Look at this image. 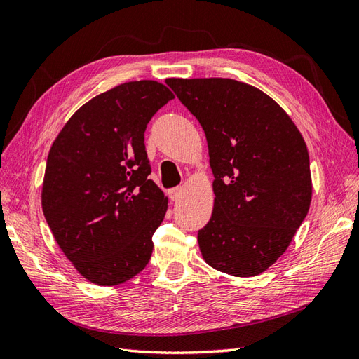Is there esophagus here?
Returning <instances> with one entry per match:
<instances>
[{
	"instance_id": "esophagus-1",
	"label": "esophagus",
	"mask_w": 359,
	"mask_h": 359,
	"mask_svg": "<svg viewBox=\"0 0 359 359\" xmlns=\"http://www.w3.org/2000/svg\"><path fill=\"white\" fill-rule=\"evenodd\" d=\"M182 193H184L182 187L170 189V190H169V198H170V201H178V199L182 196Z\"/></svg>"
}]
</instances>
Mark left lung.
Wrapping results in <instances>:
<instances>
[{
    "label": "left lung",
    "instance_id": "obj_1",
    "mask_svg": "<svg viewBox=\"0 0 359 359\" xmlns=\"http://www.w3.org/2000/svg\"><path fill=\"white\" fill-rule=\"evenodd\" d=\"M201 123L214 173L211 219L198 233L206 264L255 277L283 255L310 208L306 140L276 100L227 78L166 79Z\"/></svg>",
    "mask_w": 359,
    "mask_h": 359
}]
</instances>
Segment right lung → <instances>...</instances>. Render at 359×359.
<instances>
[{
	"label": "right lung",
	"mask_w": 359,
	"mask_h": 359,
	"mask_svg": "<svg viewBox=\"0 0 359 359\" xmlns=\"http://www.w3.org/2000/svg\"><path fill=\"white\" fill-rule=\"evenodd\" d=\"M173 97L157 81L118 85L81 106L50 147L43 214L64 256L97 286L126 283L153 255L168 196L148 180L144 133Z\"/></svg>",
	"instance_id": "obj_1"
}]
</instances>
